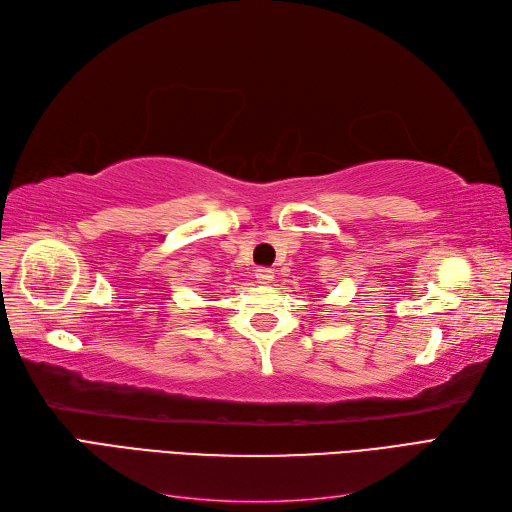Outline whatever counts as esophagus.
<instances>
[{
	"mask_svg": "<svg viewBox=\"0 0 512 512\" xmlns=\"http://www.w3.org/2000/svg\"><path fill=\"white\" fill-rule=\"evenodd\" d=\"M256 280H258V284H271L273 282V271L267 269V267L256 269Z\"/></svg>",
	"mask_w": 512,
	"mask_h": 512,
	"instance_id": "obj_1",
	"label": "esophagus"
}]
</instances>
